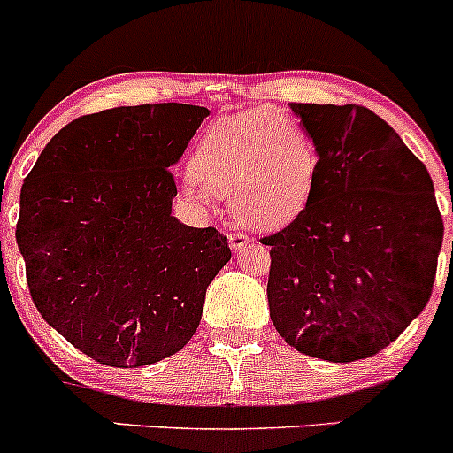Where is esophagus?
Wrapping results in <instances>:
<instances>
[{"label": "esophagus", "instance_id": "esophagus-1", "mask_svg": "<svg viewBox=\"0 0 453 453\" xmlns=\"http://www.w3.org/2000/svg\"><path fill=\"white\" fill-rule=\"evenodd\" d=\"M250 241H252V239H250V236H245L243 232H232V234H230V248L234 250V252H239V250H243L245 245L250 243Z\"/></svg>", "mask_w": 453, "mask_h": 453}]
</instances>
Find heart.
Here are the masks:
<instances>
[{"instance_id": "1", "label": "heart", "mask_w": 453, "mask_h": 453, "mask_svg": "<svg viewBox=\"0 0 453 453\" xmlns=\"http://www.w3.org/2000/svg\"><path fill=\"white\" fill-rule=\"evenodd\" d=\"M201 190H186L195 203L227 197L239 223L278 230L294 221L311 197L318 149L296 118L252 109L214 120L201 134L188 162Z\"/></svg>"}]
</instances>
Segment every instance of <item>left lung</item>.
Instances as JSON below:
<instances>
[{
    "instance_id": "1",
    "label": "left lung",
    "mask_w": 453,
    "mask_h": 453,
    "mask_svg": "<svg viewBox=\"0 0 453 453\" xmlns=\"http://www.w3.org/2000/svg\"><path fill=\"white\" fill-rule=\"evenodd\" d=\"M318 149L311 197L269 245V315L296 350L346 364L395 342L432 296L442 217L427 168L362 104L291 103Z\"/></svg>"
}]
</instances>
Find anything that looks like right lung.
<instances>
[{
	"instance_id": "1",
	"label": "right lung",
	"mask_w": 453,
	"mask_h": 453,
	"mask_svg": "<svg viewBox=\"0 0 453 453\" xmlns=\"http://www.w3.org/2000/svg\"><path fill=\"white\" fill-rule=\"evenodd\" d=\"M208 109L113 107L63 127L21 186L17 245L32 303L74 349L138 368L184 349L230 260L217 227L171 217V166Z\"/></svg>"
}]
</instances>
